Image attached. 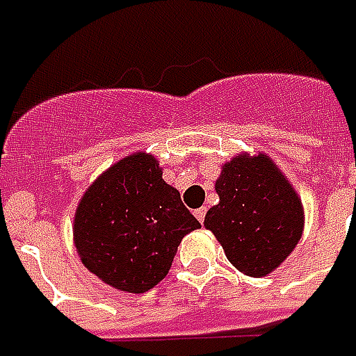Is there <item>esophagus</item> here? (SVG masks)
I'll return each mask as SVG.
<instances>
[{
  "label": "esophagus",
  "instance_id": "1",
  "mask_svg": "<svg viewBox=\"0 0 356 356\" xmlns=\"http://www.w3.org/2000/svg\"><path fill=\"white\" fill-rule=\"evenodd\" d=\"M194 217L200 221V223H204V219H206V208H198L194 209Z\"/></svg>",
  "mask_w": 356,
  "mask_h": 356
}]
</instances>
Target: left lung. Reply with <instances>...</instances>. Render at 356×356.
<instances>
[{"label":"left lung","mask_w":356,"mask_h":356,"mask_svg":"<svg viewBox=\"0 0 356 356\" xmlns=\"http://www.w3.org/2000/svg\"><path fill=\"white\" fill-rule=\"evenodd\" d=\"M219 204L204 227L227 259L248 276H267L286 261L303 232V206L276 163L263 152L238 154L216 181Z\"/></svg>","instance_id":"8db88e82"}]
</instances>
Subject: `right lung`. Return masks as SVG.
<instances>
[{
    "label": "right lung",
    "instance_id": "add662e5",
    "mask_svg": "<svg viewBox=\"0 0 356 356\" xmlns=\"http://www.w3.org/2000/svg\"><path fill=\"white\" fill-rule=\"evenodd\" d=\"M200 229L152 154L122 158L95 179L74 216L81 263L120 291L145 293L165 278L185 234Z\"/></svg>",
    "mask_w": 356,
    "mask_h": 356
}]
</instances>
